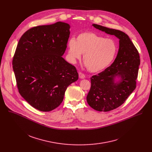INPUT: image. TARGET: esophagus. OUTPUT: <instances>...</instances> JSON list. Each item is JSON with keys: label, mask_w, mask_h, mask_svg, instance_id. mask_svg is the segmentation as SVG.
Wrapping results in <instances>:
<instances>
[{"label": "esophagus", "mask_w": 152, "mask_h": 152, "mask_svg": "<svg viewBox=\"0 0 152 152\" xmlns=\"http://www.w3.org/2000/svg\"><path fill=\"white\" fill-rule=\"evenodd\" d=\"M79 78H80V79H83L85 77V75L83 73H82V72L79 73Z\"/></svg>", "instance_id": "obj_1"}]
</instances>
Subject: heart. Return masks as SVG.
I'll list each match as a JSON object with an SVG mask.
<instances>
[{"instance_id": "heart-1", "label": "heart", "mask_w": 152, "mask_h": 152, "mask_svg": "<svg viewBox=\"0 0 152 152\" xmlns=\"http://www.w3.org/2000/svg\"><path fill=\"white\" fill-rule=\"evenodd\" d=\"M69 56L72 61L79 59L84 55L83 61L86 68L96 73L109 67L115 59L118 51L116 42L91 32L79 34L71 38L68 44Z\"/></svg>"}]
</instances>
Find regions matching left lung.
<instances>
[{"label": "left lung", "instance_id": "8db88e82", "mask_svg": "<svg viewBox=\"0 0 152 152\" xmlns=\"http://www.w3.org/2000/svg\"><path fill=\"white\" fill-rule=\"evenodd\" d=\"M96 29L119 40V49L114 62L91 79V88L86 96L88 104L98 111L107 112L116 109L124 103L137 86L140 64L138 50L124 32L93 24ZM118 75L121 80L115 83L114 78Z\"/></svg>", "mask_w": 152, "mask_h": 152}]
</instances>
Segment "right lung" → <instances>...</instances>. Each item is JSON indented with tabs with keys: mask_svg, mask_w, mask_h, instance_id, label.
<instances>
[{
	"mask_svg": "<svg viewBox=\"0 0 152 152\" xmlns=\"http://www.w3.org/2000/svg\"><path fill=\"white\" fill-rule=\"evenodd\" d=\"M70 28L61 21L35 26L18 42L12 59L17 88L39 111L49 112L58 107L68 86L78 79L76 67L62 57Z\"/></svg>",
	"mask_w": 152,
	"mask_h": 152,
	"instance_id": "add662e5",
	"label": "right lung"
}]
</instances>
